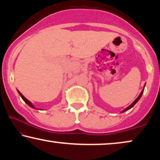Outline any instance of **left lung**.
I'll use <instances>...</instances> for the list:
<instances>
[{
    "mask_svg": "<svg viewBox=\"0 0 160 160\" xmlns=\"http://www.w3.org/2000/svg\"><path fill=\"white\" fill-rule=\"evenodd\" d=\"M144 87H145V85H144ZM144 87H143V90H142V91H141V94H140V95H139V96H138V98H136V99H135V100H134V101H133V102H132V104H131V105H130V106H129L128 107V108H126L125 109H124V110H123V111H122V113H123V112H125V111H128V110H129V109H130L131 108H132V107L135 106V103H136V102H137L138 101V100H140V98H141V96H142V95H143V90H144Z\"/></svg>",
    "mask_w": 160,
    "mask_h": 160,
    "instance_id": "left-lung-1",
    "label": "left lung"
}]
</instances>
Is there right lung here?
Listing matches in <instances>:
<instances>
[{
	"label": "right lung",
	"mask_w": 160,
	"mask_h": 160,
	"mask_svg": "<svg viewBox=\"0 0 160 160\" xmlns=\"http://www.w3.org/2000/svg\"><path fill=\"white\" fill-rule=\"evenodd\" d=\"M18 92H19V95L21 96V98H22V100H24V101H25V102H26V103H27V104L28 105V106H29L30 107H31V108H34V109H36V108H35V107L33 106V105H32V104L31 103V102H30L29 101V100H28V99H26V98H25V97H24V96L22 95V93L18 91Z\"/></svg>",
	"instance_id": "add662e5"
}]
</instances>
